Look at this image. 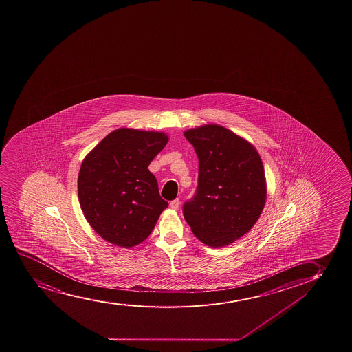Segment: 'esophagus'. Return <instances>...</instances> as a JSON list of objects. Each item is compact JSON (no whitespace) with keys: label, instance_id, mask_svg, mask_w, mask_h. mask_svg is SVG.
<instances>
[{"label":"esophagus","instance_id":"obj_1","mask_svg":"<svg viewBox=\"0 0 352 352\" xmlns=\"http://www.w3.org/2000/svg\"><path fill=\"white\" fill-rule=\"evenodd\" d=\"M170 207H171V209L177 210L178 207H179V199H174V201H171V202H170Z\"/></svg>","mask_w":352,"mask_h":352}]
</instances>
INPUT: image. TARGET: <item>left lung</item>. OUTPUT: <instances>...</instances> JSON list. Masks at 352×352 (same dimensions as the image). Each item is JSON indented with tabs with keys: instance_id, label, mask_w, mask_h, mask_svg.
Returning a JSON list of instances; mask_svg holds the SVG:
<instances>
[{
	"instance_id": "left-lung-1",
	"label": "left lung",
	"mask_w": 352,
	"mask_h": 352,
	"mask_svg": "<svg viewBox=\"0 0 352 352\" xmlns=\"http://www.w3.org/2000/svg\"><path fill=\"white\" fill-rule=\"evenodd\" d=\"M199 158L195 194L183 204L192 233L207 246L223 247L250 230L263 212V162L248 142L219 125L184 132Z\"/></svg>"
}]
</instances>
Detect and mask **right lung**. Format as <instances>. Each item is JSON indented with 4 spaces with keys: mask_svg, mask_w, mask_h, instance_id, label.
<instances>
[{
    "mask_svg": "<svg viewBox=\"0 0 352 352\" xmlns=\"http://www.w3.org/2000/svg\"><path fill=\"white\" fill-rule=\"evenodd\" d=\"M168 143L162 132L118 129L86 156L79 202L91 227L116 246L133 247L151 234L168 207L148 166Z\"/></svg>",
    "mask_w": 352,
    "mask_h": 352,
    "instance_id": "right-lung-1",
    "label": "right lung"
}]
</instances>
